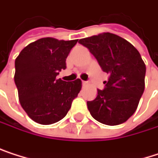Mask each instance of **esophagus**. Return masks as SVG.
I'll return each instance as SVG.
<instances>
[{"mask_svg": "<svg viewBox=\"0 0 158 158\" xmlns=\"http://www.w3.org/2000/svg\"><path fill=\"white\" fill-rule=\"evenodd\" d=\"M82 84H83V86H85V85H88V82H86V81H83V82H82Z\"/></svg>", "mask_w": 158, "mask_h": 158, "instance_id": "34e87169", "label": "esophagus"}]
</instances>
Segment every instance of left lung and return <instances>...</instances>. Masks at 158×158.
Here are the masks:
<instances>
[{
    "mask_svg": "<svg viewBox=\"0 0 158 158\" xmlns=\"http://www.w3.org/2000/svg\"><path fill=\"white\" fill-rule=\"evenodd\" d=\"M79 43L109 74L108 81L103 82L104 89H98L95 100L86 102L91 115L108 126L126 122L135 113L144 91L146 67L139 51L110 32L84 38Z\"/></svg>",
    "mask_w": 158,
    "mask_h": 158,
    "instance_id": "8db88e82",
    "label": "left lung"
}]
</instances>
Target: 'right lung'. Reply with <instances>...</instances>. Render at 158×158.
Here are the masks:
<instances>
[{
	"mask_svg": "<svg viewBox=\"0 0 158 158\" xmlns=\"http://www.w3.org/2000/svg\"><path fill=\"white\" fill-rule=\"evenodd\" d=\"M77 41L42 38L27 45L15 58L19 102L34 122L50 125L61 120L80 92V79L65 82L56 78L66 69V58Z\"/></svg>",
	"mask_w": 158,
	"mask_h": 158,
	"instance_id": "add662e5",
	"label": "right lung"
}]
</instances>
